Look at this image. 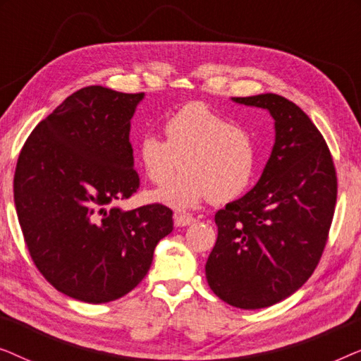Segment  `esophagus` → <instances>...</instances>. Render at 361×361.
Listing matches in <instances>:
<instances>
[{"mask_svg":"<svg viewBox=\"0 0 361 361\" xmlns=\"http://www.w3.org/2000/svg\"><path fill=\"white\" fill-rule=\"evenodd\" d=\"M195 221V219L189 214H176L174 215V224L176 226H187L192 225Z\"/></svg>","mask_w":361,"mask_h":361,"instance_id":"obj_1","label":"esophagus"}]
</instances>
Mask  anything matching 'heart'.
<instances>
[{
  "label": "heart",
  "instance_id": "1",
  "mask_svg": "<svg viewBox=\"0 0 361 361\" xmlns=\"http://www.w3.org/2000/svg\"><path fill=\"white\" fill-rule=\"evenodd\" d=\"M166 140L145 135L137 142V157L147 179L166 185L176 172H184L172 185L156 192L154 199L177 209L212 202H228L248 189L253 180L258 151L253 136L230 118L202 102L187 103L162 123Z\"/></svg>",
  "mask_w": 361,
  "mask_h": 361
}]
</instances>
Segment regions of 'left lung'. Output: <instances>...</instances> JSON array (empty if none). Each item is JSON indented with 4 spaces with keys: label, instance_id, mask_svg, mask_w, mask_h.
<instances>
[{
    "label": "left lung",
    "instance_id": "1",
    "mask_svg": "<svg viewBox=\"0 0 361 361\" xmlns=\"http://www.w3.org/2000/svg\"><path fill=\"white\" fill-rule=\"evenodd\" d=\"M274 118L276 142L258 184L215 214L207 259L210 289L226 304L263 309L294 294L317 268L329 240L337 172L324 136L288 98L235 97Z\"/></svg>",
    "mask_w": 361,
    "mask_h": 361
}]
</instances>
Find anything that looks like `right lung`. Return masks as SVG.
Masks as SVG:
<instances>
[{
	"instance_id": "right-lung-1",
	"label": "right lung",
	"mask_w": 361,
	"mask_h": 361,
	"mask_svg": "<svg viewBox=\"0 0 361 361\" xmlns=\"http://www.w3.org/2000/svg\"><path fill=\"white\" fill-rule=\"evenodd\" d=\"M142 97L80 88L34 128L18 157L14 205L29 255L54 288L88 304L135 289L174 228L162 204L113 207L140 189L130 128Z\"/></svg>"
}]
</instances>
